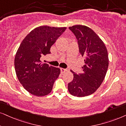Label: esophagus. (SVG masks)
<instances>
[{
	"label": "esophagus",
	"mask_w": 126,
	"mask_h": 126,
	"mask_svg": "<svg viewBox=\"0 0 126 126\" xmlns=\"http://www.w3.org/2000/svg\"><path fill=\"white\" fill-rule=\"evenodd\" d=\"M60 71H61V73H64L66 72V71H67V69H66V68H60Z\"/></svg>",
	"instance_id": "esophagus-1"
}]
</instances>
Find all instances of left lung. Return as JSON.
<instances>
[{
  "mask_svg": "<svg viewBox=\"0 0 126 126\" xmlns=\"http://www.w3.org/2000/svg\"><path fill=\"white\" fill-rule=\"evenodd\" d=\"M68 28L77 38L85 64L81 74L71 70L74 78L68 84V90L73 96H88L96 91L106 76L109 66L107 49L101 38L88 27L76 25Z\"/></svg>",
  "mask_w": 126,
  "mask_h": 126,
  "instance_id": "left-lung-1",
  "label": "left lung"
}]
</instances>
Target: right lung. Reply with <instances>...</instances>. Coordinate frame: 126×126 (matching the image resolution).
<instances>
[{
	"label": "right lung",
	"mask_w": 126,
	"mask_h": 126,
	"mask_svg": "<svg viewBox=\"0 0 126 126\" xmlns=\"http://www.w3.org/2000/svg\"><path fill=\"white\" fill-rule=\"evenodd\" d=\"M66 27L40 26L25 36L14 59V67L19 81L31 94L42 96L52 91L60 73L59 68L42 64V55L50 53V47Z\"/></svg>",
	"instance_id": "obj_1"
}]
</instances>
